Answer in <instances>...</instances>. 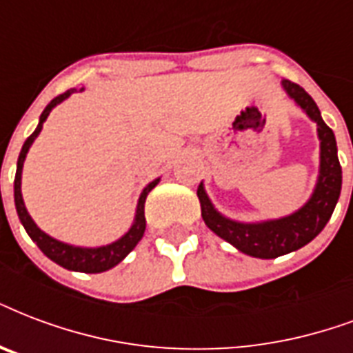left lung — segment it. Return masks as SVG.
Wrapping results in <instances>:
<instances>
[{
  "instance_id": "1",
  "label": "left lung",
  "mask_w": 353,
  "mask_h": 353,
  "mask_svg": "<svg viewBox=\"0 0 353 353\" xmlns=\"http://www.w3.org/2000/svg\"><path fill=\"white\" fill-rule=\"evenodd\" d=\"M281 87L305 114L316 123V134L320 141L319 177L314 183L313 194L298 211L287 216L261 222H239L228 219L212 205L207 196L203 183L198 187L201 216L212 233L230 242L239 252L259 257V259H276L279 255L296 252L311 242L320 231L326 228L337 205L343 185V170L337 157V141L335 134L320 117L314 99L300 85L281 79Z\"/></svg>"
}]
</instances>
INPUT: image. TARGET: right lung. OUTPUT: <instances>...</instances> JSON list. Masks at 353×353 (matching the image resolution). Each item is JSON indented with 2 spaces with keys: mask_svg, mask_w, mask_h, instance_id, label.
<instances>
[{
  "mask_svg": "<svg viewBox=\"0 0 353 353\" xmlns=\"http://www.w3.org/2000/svg\"><path fill=\"white\" fill-rule=\"evenodd\" d=\"M85 90V88H79ZM77 92V88H70L64 94L57 96L55 99H51L48 107L44 109V112L40 114L39 125L33 131V134L23 142L21 146L20 157H18V165H16V177H14V203H16V212H18V219H20L21 225L26 228L27 235L31 236V241L42 250V254L46 257H50L53 263H57L66 270H74V272H85V274H99L105 272V270H111L112 266H117L120 261H123L128 257V254L131 250L139 244V241L144 235V230H146V216H144V203H146V198L159 181L161 177L153 179L152 183H148L144 190L141 192V198H139V203H137V211H134L133 224L125 233H123L118 241L111 242V244H105V246H96V248H87V246H74V244H68V242L57 241L51 235H48L46 231H42L39 225L34 224V220L31 219V214L27 212L26 203H23V196H21V170H23V163H26L27 152L29 148L33 146L34 139L39 137L40 131H42V125H44L46 118L50 117V112L57 107L59 103H63L64 99L70 98L72 94Z\"/></svg>",
  "mask_w": 353,
  "mask_h": 353,
  "instance_id": "1",
  "label": "right lung"
}]
</instances>
